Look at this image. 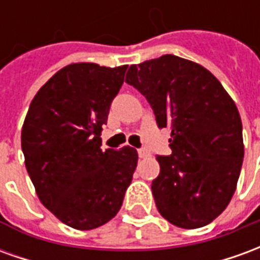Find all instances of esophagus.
<instances>
[{
	"label": "esophagus",
	"mask_w": 260,
	"mask_h": 260,
	"mask_svg": "<svg viewBox=\"0 0 260 260\" xmlns=\"http://www.w3.org/2000/svg\"><path fill=\"white\" fill-rule=\"evenodd\" d=\"M138 154H139V157L141 158H146L150 156V152H149L147 149H139V150H138Z\"/></svg>",
	"instance_id": "34e87169"
}]
</instances>
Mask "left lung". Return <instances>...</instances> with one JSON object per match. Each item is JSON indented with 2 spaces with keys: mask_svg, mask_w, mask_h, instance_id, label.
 <instances>
[{
  "mask_svg": "<svg viewBox=\"0 0 260 260\" xmlns=\"http://www.w3.org/2000/svg\"><path fill=\"white\" fill-rule=\"evenodd\" d=\"M153 108L158 128L171 129L170 156H157L152 192L160 214L181 229L212 223L231 201L244 142L238 108L202 65L166 54L131 65L125 78Z\"/></svg>",
  "mask_w": 260,
  "mask_h": 260,
  "instance_id": "left-lung-1",
  "label": "left lung"
}]
</instances>
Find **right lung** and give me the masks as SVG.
Instances as JSON below:
<instances>
[{
	"label": "right lung",
	"mask_w": 260,
	"mask_h": 260,
	"mask_svg": "<svg viewBox=\"0 0 260 260\" xmlns=\"http://www.w3.org/2000/svg\"><path fill=\"white\" fill-rule=\"evenodd\" d=\"M126 68L67 65L40 87L26 114L20 136L26 170L40 202L72 229L110 221L135 173L134 147H100Z\"/></svg>",
	"instance_id": "obj_1"
}]
</instances>
